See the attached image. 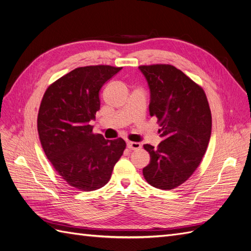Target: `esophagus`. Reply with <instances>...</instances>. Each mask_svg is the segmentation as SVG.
Instances as JSON below:
<instances>
[{"mask_svg":"<svg viewBox=\"0 0 251 251\" xmlns=\"http://www.w3.org/2000/svg\"><path fill=\"white\" fill-rule=\"evenodd\" d=\"M126 147L128 150H133V151H136V150H140L141 149V144L139 142H132V141H128L126 143Z\"/></svg>","mask_w":251,"mask_h":251,"instance_id":"34e87169","label":"esophagus"}]
</instances>
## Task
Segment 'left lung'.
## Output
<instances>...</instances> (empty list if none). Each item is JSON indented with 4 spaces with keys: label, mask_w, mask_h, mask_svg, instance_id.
<instances>
[{
    "label": "left lung",
    "mask_w": 251,
    "mask_h": 251,
    "mask_svg": "<svg viewBox=\"0 0 251 251\" xmlns=\"http://www.w3.org/2000/svg\"><path fill=\"white\" fill-rule=\"evenodd\" d=\"M151 90L150 115L157 118L163 140L142 170L156 188L170 191L192 176L200 165L211 134V112L203 88L168 64L139 66Z\"/></svg>",
    "instance_id": "obj_1"
}]
</instances>
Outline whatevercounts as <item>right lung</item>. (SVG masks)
Masks as SVG:
<instances>
[{
	"mask_svg": "<svg viewBox=\"0 0 251 251\" xmlns=\"http://www.w3.org/2000/svg\"><path fill=\"white\" fill-rule=\"evenodd\" d=\"M123 67H79L47 88L37 114L43 150L56 173L78 191L92 192L108 183L123 156V138L105 140L89 121L100 109V89Z\"/></svg>",
	"mask_w": 251,
	"mask_h": 251,
	"instance_id": "right-lung-1",
	"label": "right lung"
}]
</instances>
